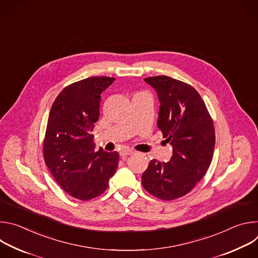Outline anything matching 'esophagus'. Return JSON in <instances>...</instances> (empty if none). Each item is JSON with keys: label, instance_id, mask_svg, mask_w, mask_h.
Here are the masks:
<instances>
[{"label": "esophagus", "instance_id": "esophagus-1", "mask_svg": "<svg viewBox=\"0 0 258 258\" xmlns=\"http://www.w3.org/2000/svg\"><path fill=\"white\" fill-rule=\"evenodd\" d=\"M120 156L124 159L126 156H128V155H133V154H135V151H133V150H127V149H124V150H121L120 152Z\"/></svg>", "mask_w": 258, "mask_h": 258}]
</instances>
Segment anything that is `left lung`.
Returning a JSON list of instances; mask_svg holds the SVG:
<instances>
[{"label":"left lung","mask_w":258,"mask_h":258,"mask_svg":"<svg viewBox=\"0 0 258 258\" xmlns=\"http://www.w3.org/2000/svg\"><path fill=\"white\" fill-rule=\"evenodd\" d=\"M144 81L158 95L157 125L173 149L168 162H149L142 174V185L156 198L174 200L188 194L211 163L215 145L213 121L192 86L165 76Z\"/></svg>","instance_id":"left-lung-1"}]
</instances>
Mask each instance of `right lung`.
<instances>
[{
  "mask_svg": "<svg viewBox=\"0 0 258 258\" xmlns=\"http://www.w3.org/2000/svg\"><path fill=\"white\" fill-rule=\"evenodd\" d=\"M115 81L92 77L64 88L55 99L44 140V159L59 186L83 201L103 194L114 175L119 154L95 151L94 123L100 116L101 94Z\"/></svg>",
  "mask_w": 258,
  "mask_h": 258,
  "instance_id": "1",
  "label": "right lung"
}]
</instances>
